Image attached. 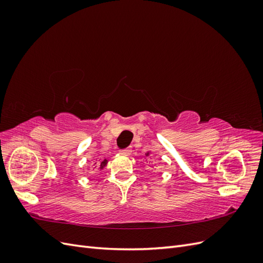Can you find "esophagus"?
<instances>
[{
    "instance_id": "34e87169",
    "label": "esophagus",
    "mask_w": 263,
    "mask_h": 263,
    "mask_svg": "<svg viewBox=\"0 0 263 263\" xmlns=\"http://www.w3.org/2000/svg\"><path fill=\"white\" fill-rule=\"evenodd\" d=\"M121 154L125 156H129L132 154V148H126L124 150H121Z\"/></svg>"
}]
</instances>
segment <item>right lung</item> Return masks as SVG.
I'll return each mask as SVG.
<instances>
[{
  "label": "right lung",
  "mask_w": 263,
  "mask_h": 263,
  "mask_svg": "<svg viewBox=\"0 0 263 263\" xmlns=\"http://www.w3.org/2000/svg\"><path fill=\"white\" fill-rule=\"evenodd\" d=\"M106 163H107V160L106 159H103V160L100 162V165H101V168H103V166L104 165H106Z\"/></svg>",
  "instance_id": "obj_1"
}]
</instances>
